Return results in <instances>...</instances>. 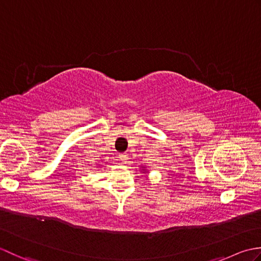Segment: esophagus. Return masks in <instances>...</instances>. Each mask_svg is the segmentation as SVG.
I'll use <instances>...</instances> for the list:
<instances>
[{"instance_id": "34e87169", "label": "esophagus", "mask_w": 261, "mask_h": 261, "mask_svg": "<svg viewBox=\"0 0 261 261\" xmlns=\"http://www.w3.org/2000/svg\"><path fill=\"white\" fill-rule=\"evenodd\" d=\"M119 159L122 160V162H126V160H127V154L124 153V152L119 153Z\"/></svg>"}]
</instances>
